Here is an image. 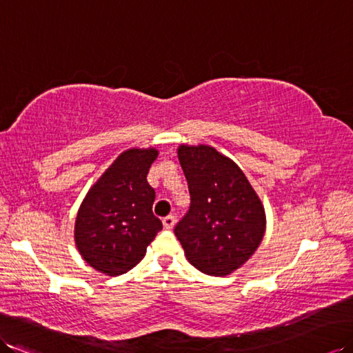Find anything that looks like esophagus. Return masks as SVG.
Wrapping results in <instances>:
<instances>
[{"label":"esophagus","instance_id":"1","mask_svg":"<svg viewBox=\"0 0 353 353\" xmlns=\"http://www.w3.org/2000/svg\"><path fill=\"white\" fill-rule=\"evenodd\" d=\"M163 226H165L166 229H172L175 226V217L174 216H168L163 219Z\"/></svg>","mask_w":353,"mask_h":353}]
</instances>
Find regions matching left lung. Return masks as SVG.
<instances>
[{
  "label": "left lung",
  "instance_id": "1",
  "mask_svg": "<svg viewBox=\"0 0 353 353\" xmlns=\"http://www.w3.org/2000/svg\"><path fill=\"white\" fill-rule=\"evenodd\" d=\"M192 203L175 226L187 261L210 276H229L261 245L265 208L244 172L210 145H179Z\"/></svg>",
  "mask_w": 353,
  "mask_h": 353
}]
</instances>
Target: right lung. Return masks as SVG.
<instances>
[{
	"label": "right lung",
	"mask_w": 353,
	"mask_h": 353,
	"mask_svg": "<svg viewBox=\"0 0 353 353\" xmlns=\"http://www.w3.org/2000/svg\"><path fill=\"white\" fill-rule=\"evenodd\" d=\"M156 148H130L88 190L77 210L74 244L82 259L106 276H119L139 263L161 230L152 214L156 192L148 184Z\"/></svg>",
	"instance_id": "right-lung-1"
}]
</instances>
